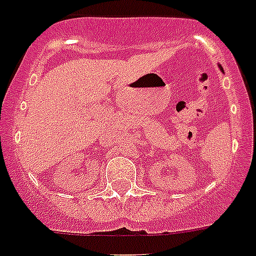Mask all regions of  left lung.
I'll return each mask as SVG.
<instances>
[{
    "mask_svg": "<svg viewBox=\"0 0 256 256\" xmlns=\"http://www.w3.org/2000/svg\"><path fill=\"white\" fill-rule=\"evenodd\" d=\"M220 68H221V66H220ZM221 70H222V68H221Z\"/></svg>",
    "mask_w": 256,
    "mask_h": 256,
    "instance_id": "left-lung-1",
    "label": "left lung"
}]
</instances>
